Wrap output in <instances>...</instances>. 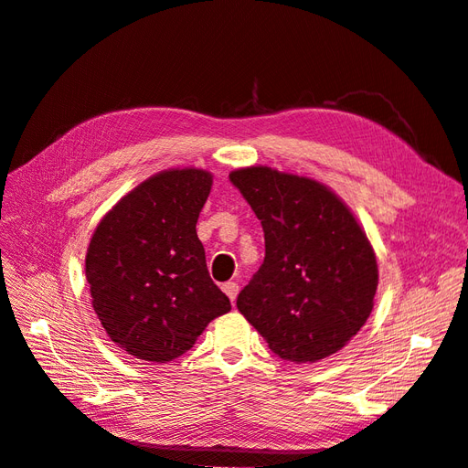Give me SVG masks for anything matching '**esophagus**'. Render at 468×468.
<instances>
[{"mask_svg": "<svg viewBox=\"0 0 468 468\" xmlns=\"http://www.w3.org/2000/svg\"><path fill=\"white\" fill-rule=\"evenodd\" d=\"M222 291L226 292V296H229L230 303L234 304V303H236V296H238V291H239L236 282H224V285H222Z\"/></svg>", "mask_w": 468, "mask_h": 468, "instance_id": "esophagus-1", "label": "esophagus"}]
</instances>
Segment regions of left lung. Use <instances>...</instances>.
<instances>
[{
	"label": "left lung",
	"instance_id": "left-lung-1",
	"mask_svg": "<svg viewBox=\"0 0 468 468\" xmlns=\"http://www.w3.org/2000/svg\"><path fill=\"white\" fill-rule=\"evenodd\" d=\"M232 186L261 220L265 260L236 306L281 359L316 363L342 349L373 310L378 267L353 212L322 183L251 165Z\"/></svg>",
	"mask_w": 468,
	"mask_h": 468
}]
</instances>
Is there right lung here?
I'll use <instances>...</instances> for the list:
<instances>
[{
	"label": "right lung",
	"instance_id": "1",
	"mask_svg": "<svg viewBox=\"0 0 468 468\" xmlns=\"http://www.w3.org/2000/svg\"><path fill=\"white\" fill-rule=\"evenodd\" d=\"M212 186L205 169H165L97 224L86 256L91 304L129 356L167 363L232 308L212 282L197 220Z\"/></svg>",
	"mask_w": 468,
	"mask_h": 468
}]
</instances>
